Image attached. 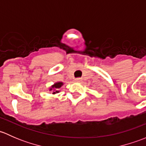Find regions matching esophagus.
<instances>
[{
	"instance_id": "34e87169",
	"label": "esophagus",
	"mask_w": 146,
	"mask_h": 146,
	"mask_svg": "<svg viewBox=\"0 0 146 146\" xmlns=\"http://www.w3.org/2000/svg\"><path fill=\"white\" fill-rule=\"evenodd\" d=\"M75 80H76V82H81L82 81V79L81 78H76Z\"/></svg>"
}]
</instances>
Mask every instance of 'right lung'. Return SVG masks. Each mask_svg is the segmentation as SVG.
<instances>
[{
	"mask_svg": "<svg viewBox=\"0 0 146 146\" xmlns=\"http://www.w3.org/2000/svg\"><path fill=\"white\" fill-rule=\"evenodd\" d=\"M64 85V82H56L55 83L53 84L49 88H48V90L49 91H52V94L53 95H55V94L58 93L60 92L58 90L59 88H61V86Z\"/></svg>",
	"mask_w": 146,
	"mask_h": 146,
	"instance_id": "right-lung-1",
	"label": "right lung"
}]
</instances>
